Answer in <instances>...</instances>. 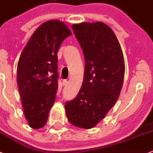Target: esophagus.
I'll return each instance as SVG.
<instances>
[{"label":"esophagus","instance_id":"34e87169","mask_svg":"<svg viewBox=\"0 0 153 153\" xmlns=\"http://www.w3.org/2000/svg\"><path fill=\"white\" fill-rule=\"evenodd\" d=\"M68 84V80L67 79H64L63 80V85H67Z\"/></svg>","mask_w":153,"mask_h":153}]
</instances>
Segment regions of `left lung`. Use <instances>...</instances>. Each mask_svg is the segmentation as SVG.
I'll use <instances>...</instances> for the list:
<instances>
[{"instance_id": "obj_1", "label": "left lung", "mask_w": 153, "mask_h": 153, "mask_svg": "<svg viewBox=\"0 0 153 153\" xmlns=\"http://www.w3.org/2000/svg\"><path fill=\"white\" fill-rule=\"evenodd\" d=\"M83 52L85 71L76 97L65 103L70 123L81 128L95 126L117 101L125 74L121 46L109 26L97 22L72 25Z\"/></svg>"}]
</instances>
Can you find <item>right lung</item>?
<instances>
[{"mask_svg":"<svg viewBox=\"0 0 153 153\" xmlns=\"http://www.w3.org/2000/svg\"><path fill=\"white\" fill-rule=\"evenodd\" d=\"M70 35L63 22L47 21L34 31L22 52L17 84L25 116L32 128H40L47 122L59 87L58 50Z\"/></svg>","mask_w":153,"mask_h":153,"instance_id":"add662e5","label":"right lung"}]
</instances>
